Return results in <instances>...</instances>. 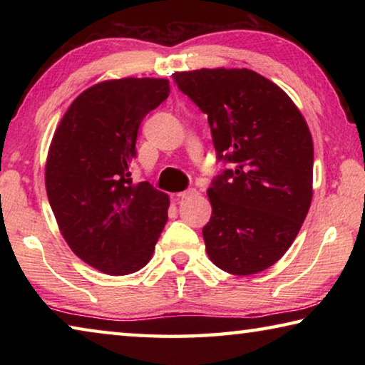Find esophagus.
I'll return each mask as SVG.
<instances>
[{
	"label": "esophagus",
	"instance_id": "1",
	"mask_svg": "<svg viewBox=\"0 0 365 365\" xmlns=\"http://www.w3.org/2000/svg\"><path fill=\"white\" fill-rule=\"evenodd\" d=\"M197 195V190L196 188H188L185 191H180V193H177L178 197H182V200H185V197H191V196H196Z\"/></svg>",
	"mask_w": 365,
	"mask_h": 365
}]
</instances>
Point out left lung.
Listing matches in <instances>:
<instances>
[{
  "label": "left lung",
  "instance_id": "8db88e82",
  "mask_svg": "<svg viewBox=\"0 0 365 365\" xmlns=\"http://www.w3.org/2000/svg\"><path fill=\"white\" fill-rule=\"evenodd\" d=\"M172 78L207 115L217 159L230 164L207 190L209 259L233 275L269 269L292 246L311 206L314 145L304 117L255 71L200 69Z\"/></svg>",
  "mask_w": 365,
  "mask_h": 365
}]
</instances>
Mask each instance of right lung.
Wrapping results in <instances>:
<instances>
[{
	"label": "right lung",
	"mask_w": 365,
	"mask_h": 365,
	"mask_svg": "<svg viewBox=\"0 0 365 365\" xmlns=\"http://www.w3.org/2000/svg\"><path fill=\"white\" fill-rule=\"evenodd\" d=\"M169 80H108L67 109L49 146L46 193L59 230L76 255L109 275L150 262L168 222L169 196L132 182L138 128L169 96Z\"/></svg>",
	"instance_id": "1"
}]
</instances>
